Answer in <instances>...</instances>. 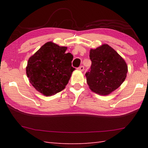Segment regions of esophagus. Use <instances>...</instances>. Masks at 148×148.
Here are the masks:
<instances>
[{"instance_id":"esophagus-1","label":"esophagus","mask_w":148,"mask_h":148,"mask_svg":"<svg viewBox=\"0 0 148 148\" xmlns=\"http://www.w3.org/2000/svg\"><path fill=\"white\" fill-rule=\"evenodd\" d=\"M77 69H78V70H79V71H84V66L81 65V66H80L79 67H78Z\"/></svg>"}]
</instances>
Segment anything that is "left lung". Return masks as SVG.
<instances>
[{
    "label": "left lung",
    "instance_id": "1",
    "mask_svg": "<svg viewBox=\"0 0 148 148\" xmlns=\"http://www.w3.org/2000/svg\"><path fill=\"white\" fill-rule=\"evenodd\" d=\"M92 65L85 74L90 88L106 95L116 90L127 77L128 67L121 56L108 45L91 49Z\"/></svg>",
    "mask_w": 148,
    "mask_h": 148
}]
</instances>
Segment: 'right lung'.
<instances>
[{"instance_id": "add662e5", "label": "right lung", "mask_w": 148, "mask_h": 148, "mask_svg": "<svg viewBox=\"0 0 148 148\" xmlns=\"http://www.w3.org/2000/svg\"><path fill=\"white\" fill-rule=\"evenodd\" d=\"M67 47L52 42L45 44L29 59L26 72L30 83L44 95L51 96L65 88L75 69L73 55Z\"/></svg>"}]
</instances>
